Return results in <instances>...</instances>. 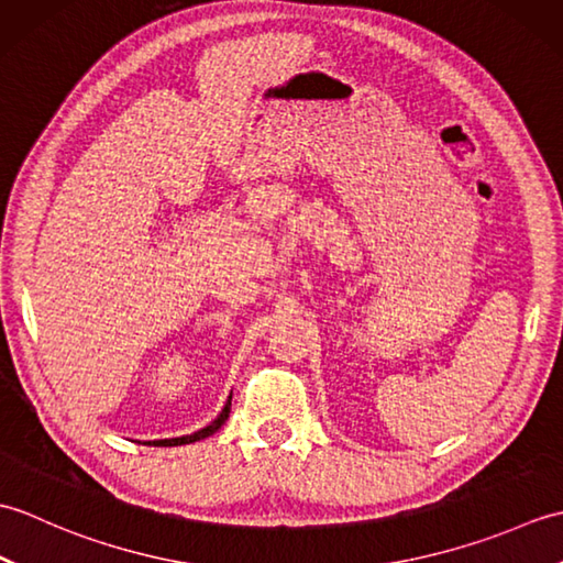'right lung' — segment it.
Listing matches in <instances>:
<instances>
[{
  "label": "right lung",
  "mask_w": 563,
  "mask_h": 563,
  "mask_svg": "<svg viewBox=\"0 0 563 563\" xmlns=\"http://www.w3.org/2000/svg\"><path fill=\"white\" fill-rule=\"evenodd\" d=\"M230 406H232V397H230V401L224 404L222 413H220L218 418H214V421H212L210 426L200 428L198 433H194V435L172 438V440H152V442H142V445H164V448H172V445H188V442H198V440H202V438H208V435H212V433H218V430L222 428V423L227 421V416H230Z\"/></svg>",
  "instance_id": "1"
}]
</instances>
